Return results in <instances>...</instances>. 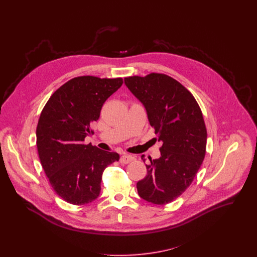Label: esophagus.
Listing matches in <instances>:
<instances>
[{"mask_svg": "<svg viewBox=\"0 0 257 257\" xmlns=\"http://www.w3.org/2000/svg\"><path fill=\"white\" fill-rule=\"evenodd\" d=\"M135 160V157L133 156V155H131V154H122L121 156H120V158H119V162L121 163V164H127V163H130V162H132V161H134Z\"/></svg>", "mask_w": 257, "mask_h": 257, "instance_id": "obj_1", "label": "esophagus"}]
</instances>
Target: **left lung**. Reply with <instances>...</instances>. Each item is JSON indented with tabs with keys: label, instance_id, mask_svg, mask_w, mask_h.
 <instances>
[{
	"label": "left lung",
	"instance_id": "left-lung-1",
	"mask_svg": "<svg viewBox=\"0 0 257 257\" xmlns=\"http://www.w3.org/2000/svg\"><path fill=\"white\" fill-rule=\"evenodd\" d=\"M124 84L144 105L150 125L162 142L160 157L147 165V176L137 183L141 198L165 205L193 182L206 154L207 130L193 95L165 74L124 78ZM142 159L146 161L145 155Z\"/></svg>",
	"mask_w": 257,
	"mask_h": 257
}]
</instances>
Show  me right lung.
I'll use <instances>...</instances> for the list:
<instances>
[{
	"label": "right lung",
	"mask_w": 257,
	"mask_h": 257,
	"mask_svg": "<svg viewBox=\"0 0 257 257\" xmlns=\"http://www.w3.org/2000/svg\"><path fill=\"white\" fill-rule=\"evenodd\" d=\"M122 85L121 78L76 77L57 89L40 113L37 147L40 163L55 193L72 205L96 200L107 166L116 152L84 145L93 134L104 103Z\"/></svg>",
	"instance_id": "right-lung-1"
}]
</instances>
